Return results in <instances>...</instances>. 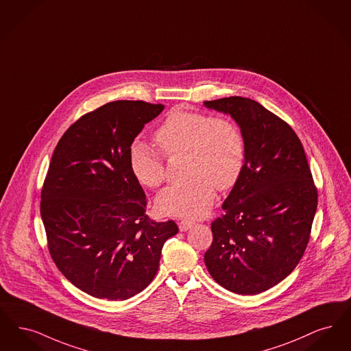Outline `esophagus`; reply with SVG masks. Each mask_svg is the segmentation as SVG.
<instances>
[{
    "label": "esophagus",
    "mask_w": 351,
    "mask_h": 351,
    "mask_svg": "<svg viewBox=\"0 0 351 351\" xmlns=\"http://www.w3.org/2000/svg\"><path fill=\"white\" fill-rule=\"evenodd\" d=\"M194 224H195V223H194V221H190V220H182V221L178 223L180 230H182V232L187 230L189 228H191Z\"/></svg>",
    "instance_id": "obj_1"
}]
</instances>
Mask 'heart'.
<instances>
[{"label": "heart", "mask_w": 351, "mask_h": 351, "mask_svg": "<svg viewBox=\"0 0 351 351\" xmlns=\"http://www.w3.org/2000/svg\"><path fill=\"white\" fill-rule=\"evenodd\" d=\"M154 140L165 157L186 153V176L190 177L158 194L157 207L162 214L200 216L214 203L215 189L230 190L243 176L244 134L230 118L176 107L156 130ZM130 165L137 181L147 187H158L167 180L165 158L148 145L132 148Z\"/></svg>", "instance_id": "b5f03b06"}]
</instances>
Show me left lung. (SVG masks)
<instances>
[{
    "instance_id": "left-lung-1",
    "label": "left lung",
    "mask_w": 351,
    "mask_h": 351,
    "mask_svg": "<svg viewBox=\"0 0 351 351\" xmlns=\"http://www.w3.org/2000/svg\"><path fill=\"white\" fill-rule=\"evenodd\" d=\"M230 114L246 144L244 171L213 224L204 253L208 273L240 295L269 290L293 271L304 254L317 208L300 138L290 124L245 97L206 101Z\"/></svg>"
}]
</instances>
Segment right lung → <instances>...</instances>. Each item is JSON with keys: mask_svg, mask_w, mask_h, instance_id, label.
Here are the masks:
<instances>
[{"mask_svg": "<svg viewBox=\"0 0 351 351\" xmlns=\"http://www.w3.org/2000/svg\"><path fill=\"white\" fill-rule=\"evenodd\" d=\"M164 105L114 101L84 114L61 136L40 193L51 258L94 298L125 300L158 270L177 234L173 220L145 214L147 198L130 165L131 144Z\"/></svg>", "mask_w": 351, "mask_h": 351, "instance_id": "add662e5", "label": "right lung"}]
</instances>
